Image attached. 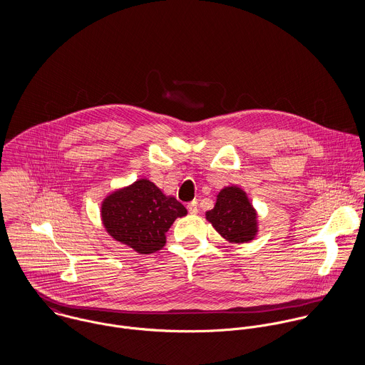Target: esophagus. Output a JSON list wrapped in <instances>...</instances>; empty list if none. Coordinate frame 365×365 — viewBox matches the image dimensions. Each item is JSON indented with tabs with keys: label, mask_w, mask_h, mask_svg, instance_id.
I'll use <instances>...</instances> for the list:
<instances>
[{
	"label": "esophagus",
	"mask_w": 365,
	"mask_h": 365,
	"mask_svg": "<svg viewBox=\"0 0 365 365\" xmlns=\"http://www.w3.org/2000/svg\"><path fill=\"white\" fill-rule=\"evenodd\" d=\"M187 208H188V212H190V213H192V215L198 213V201H192V202H190Z\"/></svg>",
	"instance_id": "esophagus-1"
}]
</instances>
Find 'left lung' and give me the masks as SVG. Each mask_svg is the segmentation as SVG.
Returning a JSON list of instances; mask_svg holds the SVG:
<instances>
[{
    "label": "left lung",
    "mask_w": 365,
    "mask_h": 365,
    "mask_svg": "<svg viewBox=\"0 0 365 365\" xmlns=\"http://www.w3.org/2000/svg\"><path fill=\"white\" fill-rule=\"evenodd\" d=\"M207 219L219 235L232 243H247L257 232L256 210L246 192L237 187H227L219 192L215 208L207 212Z\"/></svg>",
    "instance_id": "1"
}]
</instances>
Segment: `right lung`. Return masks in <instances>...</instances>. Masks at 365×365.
I'll return each instance as SVG.
<instances>
[{
    "instance_id": "1",
    "label": "right lung",
    "mask_w": 365,
    "mask_h": 365,
    "mask_svg": "<svg viewBox=\"0 0 365 365\" xmlns=\"http://www.w3.org/2000/svg\"><path fill=\"white\" fill-rule=\"evenodd\" d=\"M187 215L185 207L167 197L149 180L109 195L103 204L108 233L139 253L150 255L165 243V232L177 217Z\"/></svg>"
}]
</instances>
